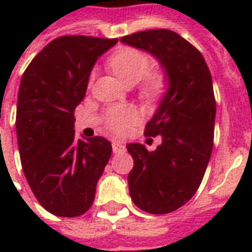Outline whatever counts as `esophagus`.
Returning <instances> with one entry per match:
<instances>
[{
    "label": "esophagus",
    "instance_id": "1",
    "mask_svg": "<svg viewBox=\"0 0 252 252\" xmlns=\"http://www.w3.org/2000/svg\"><path fill=\"white\" fill-rule=\"evenodd\" d=\"M112 150H113V153L115 154L124 153V151H126V146L119 142H113L112 143Z\"/></svg>",
    "mask_w": 252,
    "mask_h": 252
}]
</instances>
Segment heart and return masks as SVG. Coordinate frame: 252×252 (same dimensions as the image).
<instances>
[{
	"label": "heart",
	"instance_id": "1",
	"mask_svg": "<svg viewBox=\"0 0 252 252\" xmlns=\"http://www.w3.org/2000/svg\"><path fill=\"white\" fill-rule=\"evenodd\" d=\"M109 67L116 77L124 85H135L146 77L150 68L148 58L133 48H124L113 54L109 59ZM163 89V79L160 75H151L143 88V93L147 97L158 95ZM136 120V112L132 106H117L108 110L105 117V126L110 132L121 135Z\"/></svg>",
	"mask_w": 252,
	"mask_h": 252
}]
</instances>
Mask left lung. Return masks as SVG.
I'll return each instance as SVG.
<instances>
[{"instance_id": "obj_1", "label": "left lung", "mask_w": 252, "mask_h": 252, "mask_svg": "<svg viewBox=\"0 0 252 252\" xmlns=\"http://www.w3.org/2000/svg\"><path fill=\"white\" fill-rule=\"evenodd\" d=\"M120 41L148 52L163 68L166 92L144 131L162 143L154 151L140 143L126 150L133 158L128 174L133 204L164 215L194 195L211 159L216 117L211 71L200 51L173 31H142Z\"/></svg>"}]
</instances>
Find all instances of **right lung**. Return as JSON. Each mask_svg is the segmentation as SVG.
<instances>
[{"instance_id": "1", "label": "right lung", "mask_w": 252, "mask_h": 252, "mask_svg": "<svg viewBox=\"0 0 252 252\" xmlns=\"http://www.w3.org/2000/svg\"><path fill=\"white\" fill-rule=\"evenodd\" d=\"M116 43L90 36L58 37L21 78L16 113L21 166L40 205L55 216L88 211L110 158L112 144L105 137L75 139L74 110L97 59Z\"/></svg>"}]
</instances>
